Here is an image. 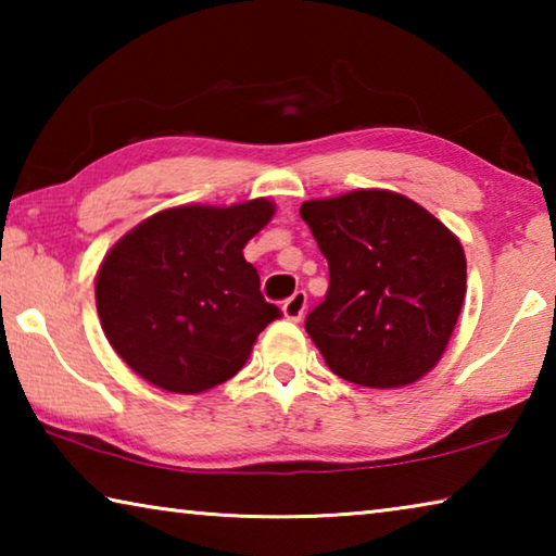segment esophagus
<instances>
[{
    "mask_svg": "<svg viewBox=\"0 0 556 556\" xmlns=\"http://www.w3.org/2000/svg\"><path fill=\"white\" fill-rule=\"evenodd\" d=\"M306 301H308L306 291L304 289H296L294 294H291L285 301V306H281V312H285V318H289V321H301V316H304V312H306Z\"/></svg>",
    "mask_w": 556,
    "mask_h": 556,
    "instance_id": "34e87169",
    "label": "esophagus"
}]
</instances>
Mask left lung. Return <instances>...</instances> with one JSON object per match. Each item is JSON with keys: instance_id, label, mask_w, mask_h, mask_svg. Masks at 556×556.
<instances>
[{"instance_id": "1", "label": "left lung", "mask_w": 556, "mask_h": 556, "mask_svg": "<svg viewBox=\"0 0 556 556\" xmlns=\"http://www.w3.org/2000/svg\"><path fill=\"white\" fill-rule=\"evenodd\" d=\"M301 218L328 260L306 331L338 378L402 388L434 368L466 296L460 242L400 193L306 201Z\"/></svg>"}]
</instances>
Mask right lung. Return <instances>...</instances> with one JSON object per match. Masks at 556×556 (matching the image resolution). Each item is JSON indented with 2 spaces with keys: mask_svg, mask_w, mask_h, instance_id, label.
<instances>
[{
  "mask_svg": "<svg viewBox=\"0 0 556 556\" xmlns=\"http://www.w3.org/2000/svg\"><path fill=\"white\" fill-rule=\"evenodd\" d=\"M271 213L265 199L184 205L152 215L110 250L96 281L98 316L131 370L193 394L242 368L260 331L281 316L242 257Z\"/></svg>",
  "mask_w": 556,
  "mask_h": 556,
  "instance_id": "add662e5",
  "label": "right lung"
}]
</instances>
